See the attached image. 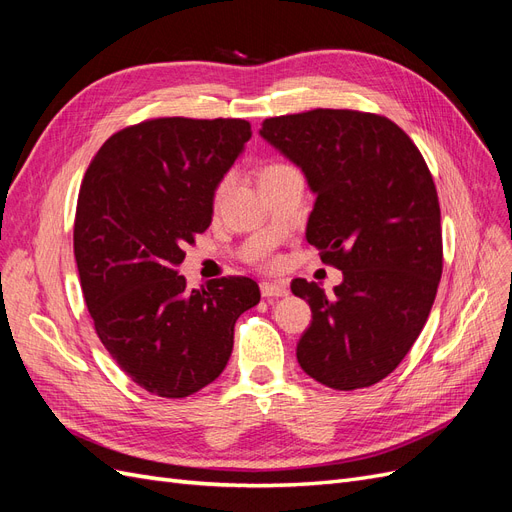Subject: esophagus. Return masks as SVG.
I'll return each instance as SVG.
<instances>
[{
    "label": "esophagus",
    "mask_w": 512,
    "mask_h": 512,
    "mask_svg": "<svg viewBox=\"0 0 512 512\" xmlns=\"http://www.w3.org/2000/svg\"><path fill=\"white\" fill-rule=\"evenodd\" d=\"M260 292H262V297H267V299H280V297H288L290 290L282 282H262Z\"/></svg>",
    "instance_id": "1"
}]
</instances>
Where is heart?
<instances>
[{
	"label": "heart",
	"mask_w": 512,
	"mask_h": 512,
	"mask_svg": "<svg viewBox=\"0 0 512 512\" xmlns=\"http://www.w3.org/2000/svg\"><path fill=\"white\" fill-rule=\"evenodd\" d=\"M284 168H290V166H286V164H269L267 168H262L260 177H267V175H273V173H280V170H284ZM226 190H228V179H224V181L218 185V190H215V203H220V200H222V198H224V194H226Z\"/></svg>",
	"instance_id": "obj_1"
}]
</instances>
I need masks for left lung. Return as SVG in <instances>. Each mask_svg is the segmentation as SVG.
<instances>
[{"mask_svg":"<svg viewBox=\"0 0 512 512\" xmlns=\"http://www.w3.org/2000/svg\"><path fill=\"white\" fill-rule=\"evenodd\" d=\"M260 136L303 170L316 194L307 243L344 273L333 294L316 282L290 284L312 307L299 365L337 391L376 384L421 335L442 277L429 168L397 123L348 108L271 117Z\"/></svg>","mask_w":512,"mask_h":512,"instance_id":"obj_1","label":"left lung"}]
</instances>
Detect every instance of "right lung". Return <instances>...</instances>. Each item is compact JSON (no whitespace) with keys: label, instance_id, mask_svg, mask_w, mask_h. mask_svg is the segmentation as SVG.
<instances>
[{"label":"right lung","instance_id":"right-lung-1","mask_svg":"<svg viewBox=\"0 0 512 512\" xmlns=\"http://www.w3.org/2000/svg\"><path fill=\"white\" fill-rule=\"evenodd\" d=\"M252 128L245 119L160 117L100 147L81 183L74 258L100 342L145 391L179 399L218 378L235 322L260 301L250 277L188 290L177 267Z\"/></svg>","mask_w":512,"mask_h":512}]
</instances>
